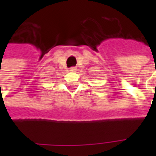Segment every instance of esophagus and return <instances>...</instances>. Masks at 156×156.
Returning a JSON list of instances; mask_svg holds the SVG:
<instances>
[{
  "label": "esophagus",
  "mask_w": 156,
  "mask_h": 156,
  "mask_svg": "<svg viewBox=\"0 0 156 156\" xmlns=\"http://www.w3.org/2000/svg\"><path fill=\"white\" fill-rule=\"evenodd\" d=\"M77 68L76 67H72V68H70V69H69V71H71V72H77Z\"/></svg>",
  "instance_id": "1"
}]
</instances>
